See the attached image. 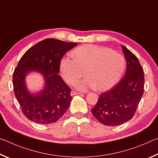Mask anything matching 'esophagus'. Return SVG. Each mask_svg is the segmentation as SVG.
<instances>
[{"label":"esophagus","instance_id":"obj_1","mask_svg":"<svg viewBox=\"0 0 158 158\" xmlns=\"http://www.w3.org/2000/svg\"><path fill=\"white\" fill-rule=\"evenodd\" d=\"M79 94H81V93L74 91V90H72L71 93H70L71 96H73V95H79Z\"/></svg>","mask_w":158,"mask_h":158}]
</instances>
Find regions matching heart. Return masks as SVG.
<instances>
[{
  "mask_svg": "<svg viewBox=\"0 0 158 158\" xmlns=\"http://www.w3.org/2000/svg\"><path fill=\"white\" fill-rule=\"evenodd\" d=\"M71 56L73 59L65 57L60 60V72L63 79L72 84L85 70L87 76L74 84L76 89L82 91L110 89L119 81L125 70L124 57L105 47L82 45L72 52Z\"/></svg>",
  "mask_w": 158,
  "mask_h": 158,
  "instance_id": "b5f03b06",
  "label": "heart"
}]
</instances>
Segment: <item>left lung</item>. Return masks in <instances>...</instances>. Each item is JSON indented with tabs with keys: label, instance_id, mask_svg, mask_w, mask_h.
Listing matches in <instances>:
<instances>
[{
	"label": "left lung",
	"instance_id": "8db88e82",
	"mask_svg": "<svg viewBox=\"0 0 158 158\" xmlns=\"http://www.w3.org/2000/svg\"><path fill=\"white\" fill-rule=\"evenodd\" d=\"M121 49L127 61L125 76L110 90L101 93L91 109L101 123L116 126L127 122L135 115L143 93L144 74L137 56L126 47Z\"/></svg>",
	"mask_w": 158,
	"mask_h": 158
}]
</instances>
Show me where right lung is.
I'll return each instance as SVG.
<instances>
[{
    "mask_svg": "<svg viewBox=\"0 0 158 158\" xmlns=\"http://www.w3.org/2000/svg\"><path fill=\"white\" fill-rule=\"evenodd\" d=\"M77 45L47 38L31 47L21 57L12 82L21 110L30 121L38 124L52 123L68 109L73 98L71 89L58 74L63 56ZM32 72L41 74L44 81V88L34 93L29 90L25 81Z\"/></svg>",
    "mask_w": 158,
    "mask_h": 158,
    "instance_id": "1",
    "label": "right lung"
}]
</instances>
